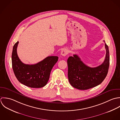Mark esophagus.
I'll list each match as a JSON object with an SVG mask.
<instances>
[{"label": "esophagus", "mask_w": 120, "mask_h": 120, "mask_svg": "<svg viewBox=\"0 0 120 120\" xmlns=\"http://www.w3.org/2000/svg\"><path fill=\"white\" fill-rule=\"evenodd\" d=\"M68 53H69V51L67 49H63L61 51V55L64 56H66L68 54Z\"/></svg>", "instance_id": "1"}]
</instances>
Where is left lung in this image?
I'll return each instance as SVG.
<instances>
[{
    "label": "left lung",
    "mask_w": 120,
    "mask_h": 120,
    "mask_svg": "<svg viewBox=\"0 0 120 120\" xmlns=\"http://www.w3.org/2000/svg\"><path fill=\"white\" fill-rule=\"evenodd\" d=\"M105 47L106 50L105 60L101 64L96 67L87 66L76 54L68 58V79L73 87L86 90L95 87L103 82L107 75L109 65V47L106 44Z\"/></svg>",
    "instance_id": "1"
}]
</instances>
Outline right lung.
Wrapping results in <instances>:
<instances>
[{"instance_id":"obj_1","label":"right lung","mask_w":120,"mask_h":120,"mask_svg":"<svg viewBox=\"0 0 120 120\" xmlns=\"http://www.w3.org/2000/svg\"><path fill=\"white\" fill-rule=\"evenodd\" d=\"M19 42L13 46L12 67L18 81L30 88H39L48 82L51 71L58 61L57 56H49L35 64H26L19 59L17 52Z\"/></svg>"}]
</instances>
